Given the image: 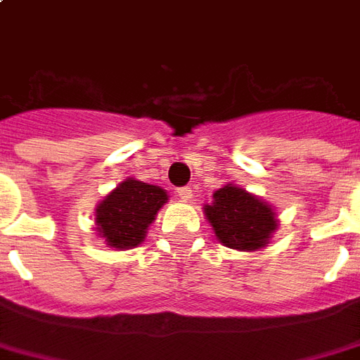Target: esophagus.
Masks as SVG:
<instances>
[{
	"label": "esophagus",
	"instance_id": "34e87169",
	"mask_svg": "<svg viewBox=\"0 0 360 360\" xmlns=\"http://www.w3.org/2000/svg\"><path fill=\"white\" fill-rule=\"evenodd\" d=\"M177 196H179L181 200H191L193 198V191H191V187H181L177 188Z\"/></svg>",
	"mask_w": 360,
	"mask_h": 360
}]
</instances>
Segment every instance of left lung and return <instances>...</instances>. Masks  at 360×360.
<instances>
[{"mask_svg": "<svg viewBox=\"0 0 360 360\" xmlns=\"http://www.w3.org/2000/svg\"><path fill=\"white\" fill-rule=\"evenodd\" d=\"M204 215L214 227L217 240L240 252L265 248L278 227L273 207L236 185L215 191L214 202L204 206Z\"/></svg>", "mask_w": 360, "mask_h": 360, "instance_id": "obj_1", "label": "left lung"}]
</instances>
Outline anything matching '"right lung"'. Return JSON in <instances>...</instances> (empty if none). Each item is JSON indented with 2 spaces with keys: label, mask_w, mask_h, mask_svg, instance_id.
I'll list each match as a JSON object with an SVG mask.
<instances>
[{
  "label": "right lung",
  "mask_w": 360,
  "mask_h": 360,
  "mask_svg": "<svg viewBox=\"0 0 360 360\" xmlns=\"http://www.w3.org/2000/svg\"><path fill=\"white\" fill-rule=\"evenodd\" d=\"M167 202V193L156 185L127 177L95 210V225L110 248L129 250L145 240L148 225Z\"/></svg>",
  "instance_id": "right-lung-1"
}]
</instances>
